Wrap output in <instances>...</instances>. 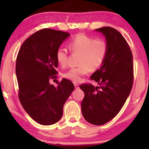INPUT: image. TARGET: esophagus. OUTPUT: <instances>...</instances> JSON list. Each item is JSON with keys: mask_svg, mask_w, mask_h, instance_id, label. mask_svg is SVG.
<instances>
[{"mask_svg": "<svg viewBox=\"0 0 149 149\" xmlns=\"http://www.w3.org/2000/svg\"><path fill=\"white\" fill-rule=\"evenodd\" d=\"M74 86H75V89H79V85H78L77 84H74Z\"/></svg>", "mask_w": 149, "mask_h": 149, "instance_id": "esophagus-1", "label": "esophagus"}]
</instances>
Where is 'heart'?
<instances>
[{"mask_svg":"<svg viewBox=\"0 0 149 149\" xmlns=\"http://www.w3.org/2000/svg\"><path fill=\"white\" fill-rule=\"evenodd\" d=\"M70 50L73 53H79L77 67L72 68L63 74V77L74 82H79L84 75L90 71H95L101 66L107 56V42L102 38H95L84 34H79L69 42ZM69 52L60 47L56 52L58 64L65 67L68 64Z\"/></svg>","mask_w":149,"mask_h":149,"instance_id":"1","label":"heart"}]
</instances>
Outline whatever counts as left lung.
<instances>
[{
  "mask_svg": "<svg viewBox=\"0 0 149 149\" xmlns=\"http://www.w3.org/2000/svg\"><path fill=\"white\" fill-rule=\"evenodd\" d=\"M106 37L108 50L100 68L91 79L99 84H81L85 93L81 102L82 114L91 124L101 125L116 116L130 95L133 84V55L122 34L112 27L96 29Z\"/></svg>",
  "mask_w": 149,
  "mask_h": 149,
  "instance_id": "obj_1",
  "label": "left lung"
}]
</instances>
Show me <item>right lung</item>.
I'll return each instance as SVG.
<instances>
[{
    "instance_id": "add662e5",
    "label": "right lung",
    "mask_w": 149,
    "mask_h": 149,
    "mask_svg": "<svg viewBox=\"0 0 149 149\" xmlns=\"http://www.w3.org/2000/svg\"><path fill=\"white\" fill-rule=\"evenodd\" d=\"M70 33L42 29L29 37L19 50L16 74L18 97L33 120L49 125L61 119L63 107L74 89V84L63 78L57 87L49 80L57 77V49Z\"/></svg>"
}]
</instances>
